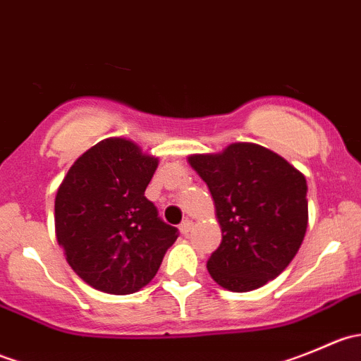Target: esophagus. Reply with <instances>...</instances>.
Segmentation results:
<instances>
[{
	"label": "esophagus",
	"instance_id": "esophagus-1",
	"mask_svg": "<svg viewBox=\"0 0 361 361\" xmlns=\"http://www.w3.org/2000/svg\"><path fill=\"white\" fill-rule=\"evenodd\" d=\"M192 228H194V224H192L190 220H183L181 221V225H180V232L183 235H187L188 232H192Z\"/></svg>",
	"mask_w": 361,
	"mask_h": 361
}]
</instances>
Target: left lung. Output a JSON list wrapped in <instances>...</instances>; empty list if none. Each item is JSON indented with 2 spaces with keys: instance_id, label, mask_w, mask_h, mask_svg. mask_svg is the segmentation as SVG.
I'll return each instance as SVG.
<instances>
[{
  "instance_id": "obj_1",
  "label": "left lung",
  "mask_w": 361,
  "mask_h": 361,
  "mask_svg": "<svg viewBox=\"0 0 361 361\" xmlns=\"http://www.w3.org/2000/svg\"><path fill=\"white\" fill-rule=\"evenodd\" d=\"M214 201L221 243L207 260L211 278L250 292L278 278L307 228V183L300 171L255 143L188 157Z\"/></svg>"
}]
</instances>
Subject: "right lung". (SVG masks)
Listing matches in <instances>:
<instances>
[{
	"label": "right lung",
	"mask_w": 361,
	"mask_h": 361,
	"mask_svg": "<svg viewBox=\"0 0 361 361\" xmlns=\"http://www.w3.org/2000/svg\"><path fill=\"white\" fill-rule=\"evenodd\" d=\"M159 160L108 137L69 167L56 195V235L73 271L92 288L129 295L157 274L178 228L145 197Z\"/></svg>",
	"instance_id": "right-lung-1"
}]
</instances>
